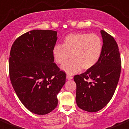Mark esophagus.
I'll return each mask as SVG.
<instances>
[{
    "label": "esophagus",
    "instance_id": "34e87169",
    "mask_svg": "<svg viewBox=\"0 0 129 129\" xmlns=\"http://www.w3.org/2000/svg\"><path fill=\"white\" fill-rule=\"evenodd\" d=\"M72 78H73V77H72V76H69V75H67V76H66V79H67V80H71V79H72Z\"/></svg>",
    "mask_w": 129,
    "mask_h": 129
}]
</instances>
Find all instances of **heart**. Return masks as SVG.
I'll list each match as a JSON object with an SVG mask.
<instances>
[{"instance_id":"1","label":"heart","mask_w":129,"mask_h":129,"mask_svg":"<svg viewBox=\"0 0 129 129\" xmlns=\"http://www.w3.org/2000/svg\"><path fill=\"white\" fill-rule=\"evenodd\" d=\"M103 41L100 36L86 33H71L64 38L62 45L57 44L52 50L53 59L63 64L71 55V59L62 66L61 69L73 75L82 69L92 68L99 61L103 52Z\"/></svg>"}]
</instances>
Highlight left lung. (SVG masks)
I'll return each mask as SVG.
<instances>
[{
  "instance_id": "1",
  "label": "left lung",
  "mask_w": 129,
  "mask_h": 129,
  "mask_svg": "<svg viewBox=\"0 0 129 129\" xmlns=\"http://www.w3.org/2000/svg\"><path fill=\"white\" fill-rule=\"evenodd\" d=\"M103 52L92 68L74 77L76 83V101L81 109L96 112L104 108L115 91L121 71V59L114 38L103 30Z\"/></svg>"
}]
</instances>
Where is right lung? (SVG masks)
<instances>
[{
	"mask_svg": "<svg viewBox=\"0 0 129 129\" xmlns=\"http://www.w3.org/2000/svg\"><path fill=\"white\" fill-rule=\"evenodd\" d=\"M57 31L34 29L15 40L9 57V76L21 103L35 114L46 115L57 107V94L66 83L52 54Z\"/></svg>",
	"mask_w": 129,
	"mask_h": 129,
	"instance_id": "1",
	"label": "right lung"
}]
</instances>
